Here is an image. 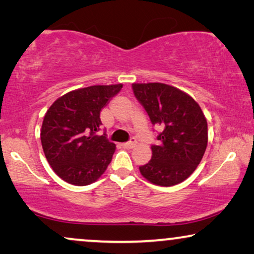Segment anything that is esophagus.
<instances>
[{"mask_svg":"<svg viewBox=\"0 0 254 254\" xmlns=\"http://www.w3.org/2000/svg\"><path fill=\"white\" fill-rule=\"evenodd\" d=\"M135 145H136V140H135L134 137H131L129 141L126 142V143H123V147H125V148H129V149L134 148Z\"/></svg>","mask_w":254,"mask_h":254,"instance_id":"1","label":"esophagus"}]
</instances>
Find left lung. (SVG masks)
<instances>
[{"label":"left lung","instance_id":"8db88e82","mask_svg":"<svg viewBox=\"0 0 254 254\" xmlns=\"http://www.w3.org/2000/svg\"><path fill=\"white\" fill-rule=\"evenodd\" d=\"M134 96L151 124L163 128L152 144L151 159L140 166L141 175L158 186L184 182L200 164L208 142L204 114L195 100L164 83H134Z\"/></svg>","mask_w":254,"mask_h":254}]
</instances>
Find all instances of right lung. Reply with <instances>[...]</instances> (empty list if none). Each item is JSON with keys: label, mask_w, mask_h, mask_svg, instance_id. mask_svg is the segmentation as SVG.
Masks as SVG:
<instances>
[{"label": "right lung", "mask_w": 254, "mask_h": 254, "mask_svg": "<svg viewBox=\"0 0 254 254\" xmlns=\"http://www.w3.org/2000/svg\"><path fill=\"white\" fill-rule=\"evenodd\" d=\"M123 84L92 85L65 93L44 117L40 138L53 171L71 185L95 183L112 161L116 144L100 130V111Z\"/></svg>", "instance_id": "1"}]
</instances>
